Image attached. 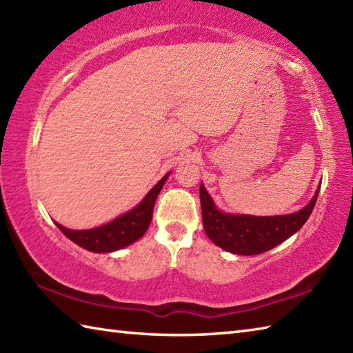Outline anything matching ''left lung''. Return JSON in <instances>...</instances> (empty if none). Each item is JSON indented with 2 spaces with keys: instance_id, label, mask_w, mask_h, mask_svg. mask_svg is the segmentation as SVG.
I'll return each mask as SVG.
<instances>
[{
  "instance_id": "8db88e82",
  "label": "left lung",
  "mask_w": 353,
  "mask_h": 353,
  "mask_svg": "<svg viewBox=\"0 0 353 353\" xmlns=\"http://www.w3.org/2000/svg\"><path fill=\"white\" fill-rule=\"evenodd\" d=\"M319 190L310 203L294 214L256 216L220 211L205 185L200 183V203L205 232L215 245L235 254L252 256L272 250L273 247L294 235L310 219L316 206Z\"/></svg>"
}]
</instances>
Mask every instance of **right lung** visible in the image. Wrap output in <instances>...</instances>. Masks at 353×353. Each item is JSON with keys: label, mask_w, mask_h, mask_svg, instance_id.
<instances>
[{"label": "right lung", "mask_w": 353, "mask_h": 353, "mask_svg": "<svg viewBox=\"0 0 353 353\" xmlns=\"http://www.w3.org/2000/svg\"><path fill=\"white\" fill-rule=\"evenodd\" d=\"M170 172H167L152 190L147 192V196L130 211L117 216L103 226L85 230H74L63 228L62 224L56 223V226L62 230L65 236H68L72 243L83 247V249L94 253H110L115 250H121L124 247L133 244L134 241L145 234L150 221L153 216L154 201L157 194L161 192L163 183L167 182Z\"/></svg>", "instance_id": "obj_1"}]
</instances>
